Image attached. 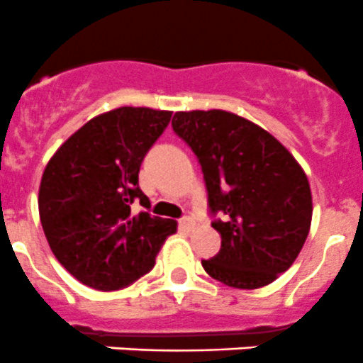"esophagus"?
I'll list each match as a JSON object with an SVG mask.
<instances>
[{"label":"esophagus","mask_w":363,"mask_h":363,"mask_svg":"<svg viewBox=\"0 0 363 363\" xmlns=\"http://www.w3.org/2000/svg\"><path fill=\"white\" fill-rule=\"evenodd\" d=\"M180 228L185 229V231H192L196 228V220L192 217H183L180 220Z\"/></svg>","instance_id":"esophagus-1"}]
</instances>
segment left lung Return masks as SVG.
I'll use <instances>...</instances> for the list:
<instances>
[{
	"label": "left lung",
	"instance_id": "1",
	"mask_svg": "<svg viewBox=\"0 0 363 363\" xmlns=\"http://www.w3.org/2000/svg\"><path fill=\"white\" fill-rule=\"evenodd\" d=\"M173 130L203 169L217 256L203 259L215 281L257 289L284 274L302 250L312 220V194L295 157L264 128L228 111H180Z\"/></svg>",
	"mask_w": 363,
	"mask_h": 363
}]
</instances>
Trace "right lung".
<instances>
[{"label":"right lung","mask_w":363,"mask_h":363,"mask_svg":"<svg viewBox=\"0 0 363 363\" xmlns=\"http://www.w3.org/2000/svg\"><path fill=\"white\" fill-rule=\"evenodd\" d=\"M171 111L118 107L72 134L42 174L38 211L61 267L96 291H116L148 274L177 220L132 213L150 208L139 189L141 162Z\"/></svg>","instance_id":"right-lung-1"}]
</instances>
